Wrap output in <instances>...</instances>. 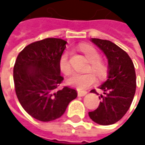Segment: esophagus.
Listing matches in <instances>:
<instances>
[{
	"label": "esophagus",
	"instance_id": "obj_1",
	"mask_svg": "<svg viewBox=\"0 0 145 145\" xmlns=\"http://www.w3.org/2000/svg\"><path fill=\"white\" fill-rule=\"evenodd\" d=\"M77 94H78V96L79 97H83V96H85V95L87 94V91L85 90H77Z\"/></svg>",
	"mask_w": 145,
	"mask_h": 145
}]
</instances>
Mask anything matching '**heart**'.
Masks as SVG:
<instances>
[{
  "mask_svg": "<svg viewBox=\"0 0 145 145\" xmlns=\"http://www.w3.org/2000/svg\"><path fill=\"white\" fill-rule=\"evenodd\" d=\"M80 50L85 57L89 61V65L87 67V70L93 71L99 78L106 76L108 72V67L103 61L100 58V54L96 48L89 45H82L80 47ZM59 68L60 70L66 76L69 75L72 71L71 65L69 59L68 52H63L59 59ZM96 82V76L91 72L86 73H74L69 79L68 84L76 87L79 89H83L89 87Z\"/></svg>",
  "mask_w": 145,
  "mask_h": 145,
  "instance_id": "1",
  "label": "heart"
}]
</instances>
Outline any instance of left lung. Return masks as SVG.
Segmentation results:
<instances>
[{
    "mask_svg": "<svg viewBox=\"0 0 145 145\" xmlns=\"http://www.w3.org/2000/svg\"><path fill=\"white\" fill-rule=\"evenodd\" d=\"M109 62L107 81L99 87L103 91L98 107L89 112V118L98 124L110 125L119 121L130 109L136 92V72L132 60L118 45L107 40L92 38ZM90 92L96 93V89Z\"/></svg>",
    "mask_w": 145,
    "mask_h": 145,
    "instance_id": "obj_1",
    "label": "left lung"
}]
</instances>
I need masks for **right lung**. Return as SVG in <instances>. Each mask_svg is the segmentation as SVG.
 Listing matches in <instances>:
<instances>
[{
    "mask_svg": "<svg viewBox=\"0 0 145 145\" xmlns=\"http://www.w3.org/2000/svg\"><path fill=\"white\" fill-rule=\"evenodd\" d=\"M67 42L47 38L26 46L14 66V83L17 98L34 118L49 122L62 116L77 91L68 86L59 89L63 81L59 59Z\"/></svg>",
    "mask_w": 145,
    "mask_h": 145,
    "instance_id": "add662e5",
    "label": "right lung"
}]
</instances>
